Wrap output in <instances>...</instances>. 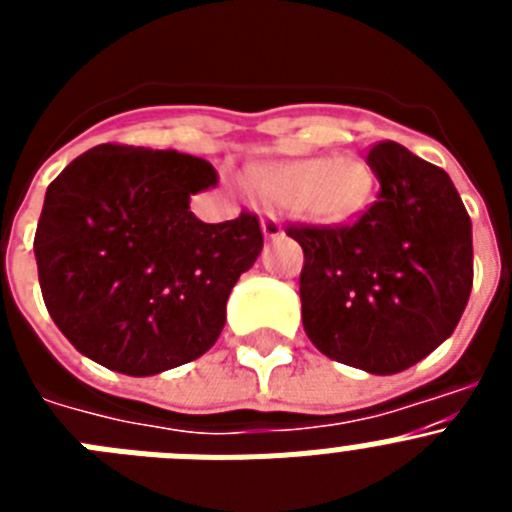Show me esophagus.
<instances>
[{
    "instance_id": "34e87169",
    "label": "esophagus",
    "mask_w": 512,
    "mask_h": 512,
    "mask_svg": "<svg viewBox=\"0 0 512 512\" xmlns=\"http://www.w3.org/2000/svg\"><path fill=\"white\" fill-rule=\"evenodd\" d=\"M261 230H264V238H269V241H279L284 235L282 223H279L274 215H266L264 220H261Z\"/></svg>"
}]
</instances>
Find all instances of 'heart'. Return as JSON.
I'll return each instance as SVG.
<instances>
[{
    "label": "heart",
    "mask_w": 512,
    "mask_h": 512,
    "mask_svg": "<svg viewBox=\"0 0 512 512\" xmlns=\"http://www.w3.org/2000/svg\"><path fill=\"white\" fill-rule=\"evenodd\" d=\"M253 184L274 205L289 207L318 225H343L372 202L374 174L356 156L292 158L253 174Z\"/></svg>",
    "instance_id": "heart-1"
}]
</instances>
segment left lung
Returning <instances> with one entry per match:
<instances>
[{"label":"left lung","instance_id":"8db88e82","mask_svg":"<svg viewBox=\"0 0 512 512\" xmlns=\"http://www.w3.org/2000/svg\"><path fill=\"white\" fill-rule=\"evenodd\" d=\"M379 194L346 228H292L305 251L302 325L320 354L369 374L418 364L472 292V220L449 174L405 146L369 151Z\"/></svg>","mask_w":512,"mask_h":512}]
</instances>
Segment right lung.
Listing matches in <instances>:
<instances>
[{"instance_id": "obj_1", "label": "right lung", "mask_w": 512, "mask_h": 512, "mask_svg": "<svg viewBox=\"0 0 512 512\" xmlns=\"http://www.w3.org/2000/svg\"><path fill=\"white\" fill-rule=\"evenodd\" d=\"M215 184L205 158L112 143L53 179L33 248L45 307L79 354L153 377L215 346L230 289L264 248L251 212L194 217L189 197Z\"/></svg>"}]
</instances>
